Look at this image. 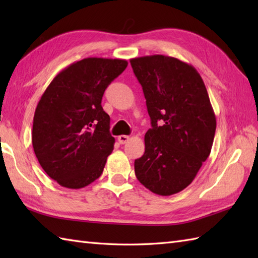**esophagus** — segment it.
<instances>
[{"mask_svg":"<svg viewBox=\"0 0 258 258\" xmlns=\"http://www.w3.org/2000/svg\"><path fill=\"white\" fill-rule=\"evenodd\" d=\"M118 142L120 144H125V143H127V142L130 141V136H127V135H119L118 136Z\"/></svg>","mask_w":258,"mask_h":258,"instance_id":"34e87169","label":"esophagus"}]
</instances>
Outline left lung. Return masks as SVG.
<instances>
[{"instance_id":"1","label":"left lung","mask_w":258,"mask_h":258,"mask_svg":"<svg viewBox=\"0 0 258 258\" xmlns=\"http://www.w3.org/2000/svg\"><path fill=\"white\" fill-rule=\"evenodd\" d=\"M130 62L152 123L135 175L153 193L176 194L193 182L211 154L216 116L207 90L196 69L178 58L156 54Z\"/></svg>"}]
</instances>
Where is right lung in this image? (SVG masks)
<instances>
[{
  "mask_svg": "<svg viewBox=\"0 0 258 258\" xmlns=\"http://www.w3.org/2000/svg\"><path fill=\"white\" fill-rule=\"evenodd\" d=\"M127 64L103 57L72 63L53 79L38 101L33 150L44 172L63 187H85L103 173L115 139L109 134L102 97Z\"/></svg>",
  "mask_w": 258,
  "mask_h": 258,
  "instance_id": "add662e5",
  "label": "right lung"
}]
</instances>
